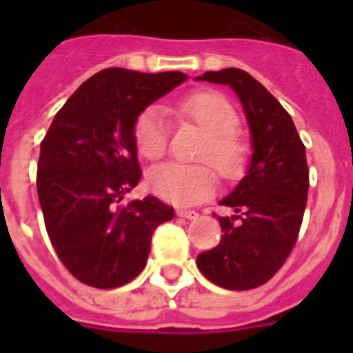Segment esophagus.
<instances>
[{
    "instance_id": "1",
    "label": "esophagus",
    "mask_w": 353,
    "mask_h": 353,
    "mask_svg": "<svg viewBox=\"0 0 353 353\" xmlns=\"http://www.w3.org/2000/svg\"><path fill=\"white\" fill-rule=\"evenodd\" d=\"M177 215L183 217V219H196V217H199V214H196L194 210H183V208L177 210Z\"/></svg>"
}]
</instances>
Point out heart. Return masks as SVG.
Here are the masks:
<instances>
[{
	"label": "heart",
	"instance_id": "1",
	"mask_svg": "<svg viewBox=\"0 0 353 353\" xmlns=\"http://www.w3.org/2000/svg\"><path fill=\"white\" fill-rule=\"evenodd\" d=\"M177 113L191 119L206 132L200 147V159L210 161L225 179L242 176L248 162V145L238 136V113L225 96L217 92H196L177 101ZM134 143L147 161H157L166 153L168 128L166 115L159 105L147 108L134 123ZM151 191L172 204H194L215 191L214 170L208 164L164 162L147 176Z\"/></svg>",
	"mask_w": 353,
	"mask_h": 353
}]
</instances>
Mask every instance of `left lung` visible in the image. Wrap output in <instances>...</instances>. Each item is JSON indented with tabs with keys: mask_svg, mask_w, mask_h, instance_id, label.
Masks as SVG:
<instances>
[{
	"mask_svg": "<svg viewBox=\"0 0 353 353\" xmlns=\"http://www.w3.org/2000/svg\"><path fill=\"white\" fill-rule=\"evenodd\" d=\"M196 81L227 85L236 92L253 149L244 177L219 200L234 214L217 217L221 240L200 253L196 266L219 288H259L280 270L299 236L308 199L306 149L288 111L248 72L227 68Z\"/></svg>",
	"mask_w": 353,
	"mask_h": 353,
	"instance_id": "8db88e82",
	"label": "left lung"
}]
</instances>
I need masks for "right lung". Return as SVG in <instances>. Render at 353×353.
Listing matches in <instances>:
<instances>
[{
    "label": "right lung",
    "instance_id": "right-lung-1",
    "mask_svg": "<svg viewBox=\"0 0 353 353\" xmlns=\"http://www.w3.org/2000/svg\"><path fill=\"white\" fill-rule=\"evenodd\" d=\"M181 72L101 70L58 111L41 141L37 194L54 252L98 289L121 288L145 268L151 236L174 208L154 196L119 206L141 177L134 123L179 87Z\"/></svg>",
    "mask_w": 353,
    "mask_h": 353
}]
</instances>
